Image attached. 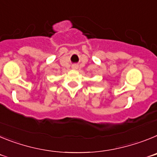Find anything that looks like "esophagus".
<instances>
[{"mask_svg": "<svg viewBox=\"0 0 157 157\" xmlns=\"http://www.w3.org/2000/svg\"><path fill=\"white\" fill-rule=\"evenodd\" d=\"M72 68H73V69H77L78 68V65H76V64L72 65Z\"/></svg>", "mask_w": 157, "mask_h": 157, "instance_id": "34e87169", "label": "esophagus"}]
</instances>
